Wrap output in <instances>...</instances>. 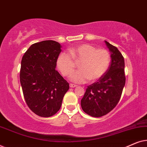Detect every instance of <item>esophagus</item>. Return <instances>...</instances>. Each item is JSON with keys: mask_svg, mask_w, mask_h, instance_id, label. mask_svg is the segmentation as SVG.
Instances as JSON below:
<instances>
[{"mask_svg": "<svg viewBox=\"0 0 147 147\" xmlns=\"http://www.w3.org/2000/svg\"><path fill=\"white\" fill-rule=\"evenodd\" d=\"M69 87L73 88H76L77 87V85H75V84H69Z\"/></svg>", "mask_w": 147, "mask_h": 147, "instance_id": "1", "label": "esophagus"}]
</instances>
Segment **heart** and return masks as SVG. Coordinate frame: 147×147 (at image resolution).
Listing matches in <instances>:
<instances>
[{
  "label": "heart",
  "instance_id": "heart-1",
  "mask_svg": "<svg viewBox=\"0 0 147 147\" xmlns=\"http://www.w3.org/2000/svg\"><path fill=\"white\" fill-rule=\"evenodd\" d=\"M69 53H61L58 56L57 66L63 76H69L74 71L75 63H79L78 71L70 76V80L76 84L96 81L107 71L110 63L109 52L97 49L90 44H82L69 49Z\"/></svg>",
  "mask_w": 147,
  "mask_h": 147
}]
</instances>
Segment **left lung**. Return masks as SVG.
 <instances>
[{
	"label": "left lung",
	"mask_w": 147,
	"mask_h": 147,
	"mask_svg": "<svg viewBox=\"0 0 147 147\" xmlns=\"http://www.w3.org/2000/svg\"><path fill=\"white\" fill-rule=\"evenodd\" d=\"M104 41L111 53V63L98 82L88 86L81 100L82 110L93 117H101L115 108L126 82L123 56L116 47Z\"/></svg>",
	"instance_id": "left-lung-1"
}]
</instances>
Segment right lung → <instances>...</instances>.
<instances>
[{
	"label": "right lung",
	"mask_w": 147,
	"mask_h": 147,
	"mask_svg": "<svg viewBox=\"0 0 147 147\" xmlns=\"http://www.w3.org/2000/svg\"><path fill=\"white\" fill-rule=\"evenodd\" d=\"M61 45L47 40L31 45L21 60L20 82L25 102L37 115L50 117L59 111L68 82L55 70Z\"/></svg>",
	"instance_id": "obj_1"
}]
</instances>
